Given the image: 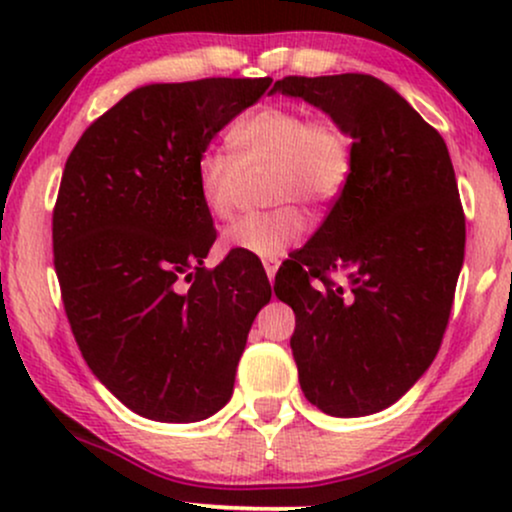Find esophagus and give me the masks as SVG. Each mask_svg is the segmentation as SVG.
Wrapping results in <instances>:
<instances>
[{
	"instance_id": "obj_1",
	"label": "esophagus",
	"mask_w": 512,
	"mask_h": 512,
	"mask_svg": "<svg viewBox=\"0 0 512 512\" xmlns=\"http://www.w3.org/2000/svg\"><path fill=\"white\" fill-rule=\"evenodd\" d=\"M262 267H264V272H267L269 281H274L276 269H279V260H276V257H264V260H262Z\"/></svg>"
}]
</instances>
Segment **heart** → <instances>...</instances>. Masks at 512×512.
Instances as JSON below:
<instances>
[{
  "label": "heart",
  "mask_w": 512,
  "mask_h": 512,
  "mask_svg": "<svg viewBox=\"0 0 512 512\" xmlns=\"http://www.w3.org/2000/svg\"><path fill=\"white\" fill-rule=\"evenodd\" d=\"M233 156L209 149L197 158V192L216 221L231 219L245 178L272 173L267 192L279 207L248 214L223 231V248L276 257L308 231L301 204H330L354 173V137L334 115H308L301 105L267 103L228 132Z\"/></svg>",
  "instance_id": "1"
}]
</instances>
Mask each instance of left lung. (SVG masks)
I'll list each match as a JSON object with an SVG mask.
<instances>
[{
    "label": "left lung",
    "instance_id": "8db88e82",
    "mask_svg": "<svg viewBox=\"0 0 512 512\" xmlns=\"http://www.w3.org/2000/svg\"><path fill=\"white\" fill-rule=\"evenodd\" d=\"M276 91L354 137L349 185L274 281L296 313L301 390L325 414H375L426 373L450 320L464 211L448 146L375 76H284Z\"/></svg>",
    "mask_w": 512,
    "mask_h": 512
}]
</instances>
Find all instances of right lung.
<instances>
[{
	"label": "right lung",
	"mask_w": 512,
	"mask_h": 512,
	"mask_svg": "<svg viewBox=\"0 0 512 512\" xmlns=\"http://www.w3.org/2000/svg\"><path fill=\"white\" fill-rule=\"evenodd\" d=\"M272 79H199L127 93L64 163L52 255L81 356L139 416L202 421L228 402L252 320L272 298L264 269L216 240L197 158Z\"/></svg>",
	"instance_id": "1"
}]
</instances>
